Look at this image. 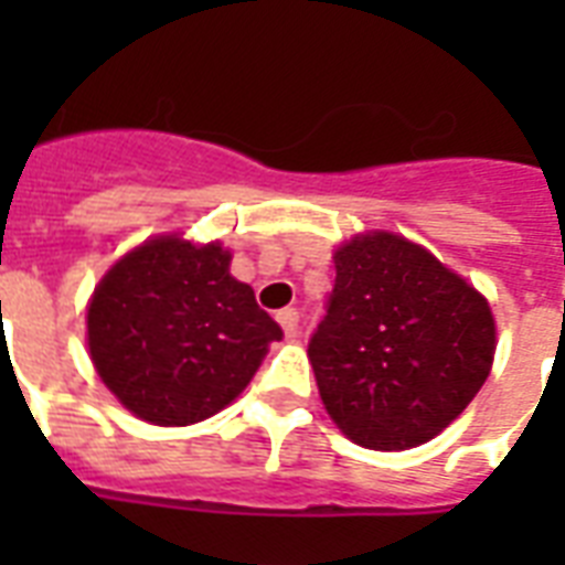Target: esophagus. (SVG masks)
<instances>
[{
  "instance_id": "34e87169",
  "label": "esophagus",
  "mask_w": 565,
  "mask_h": 565,
  "mask_svg": "<svg viewBox=\"0 0 565 565\" xmlns=\"http://www.w3.org/2000/svg\"><path fill=\"white\" fill-rule=\"evenodd\" d=\"M278 326L284 328V334L287 337L299 334V310H292V308L278 310Z\"/></svg>"
}]
</instances>
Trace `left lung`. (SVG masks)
<instances>
[{"label": "left lung", "mask_w": 565, "mask_h": 565, "mask_svg": "<svg viewBox=\"0 0 565 565\" xmlns=\"http://www.w3.org/2000/svg\"><path fill=\"white\" fill-rule=\"evenodd\" d=\"M334 266V290L308 345L328 416L375 451L428 443L490 375V305L428 248L390 231L349 239Z\"/></svg>", "instance_id": "1"}]
</instances>
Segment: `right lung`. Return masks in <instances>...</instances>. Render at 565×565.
Segmentation results:
<instances>
[{
    "label": "right lung",
    "mask_w": 565,
    "mask_h": 565,
    "mask_svg": "<svg viewBox=\"0 0 565 565\" xmlns=\"http://www.w3.org/2000/svg\"><path fill=\"white\" fill-rule=\"evenodd\" d=\"M220 243L146 239L110 266L87 308L90 361L152 425H193L237 398L284 331L228 273Z\"/></svg>",
    "instance_id": "obj_1"
}]
</instances>
